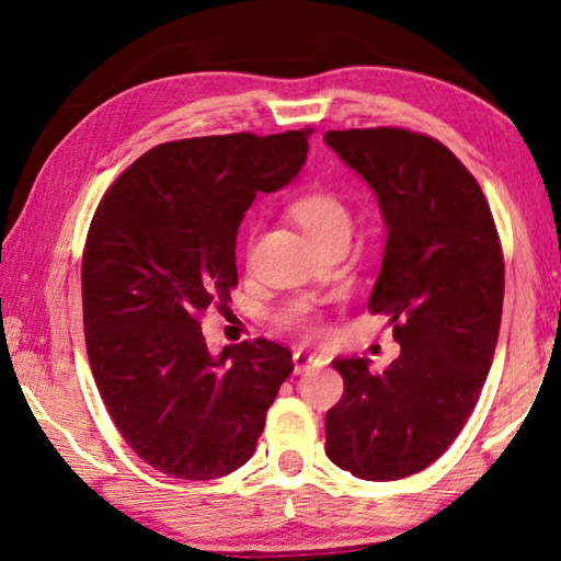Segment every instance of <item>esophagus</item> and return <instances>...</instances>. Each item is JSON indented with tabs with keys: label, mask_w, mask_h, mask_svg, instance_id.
I'll return each instance as SVG.
<instances>
[{
	"label": "esophagus",
	"mask_w": 561,
	"mask_h": 561,
	"mask_svg": "<svg viewBox=\"0 0 561 561\" xmlns=\"http://www.w3.org/2000/svg\"><path fill=\"white\" fill-rule=\"evenodd\" d=\"M321 364H324V358L314 354V351H307V348L294 351V371H297V374L309 371L311 366H321Z\"/></svg>",
	"instance_id": "1"
}]
</instances>
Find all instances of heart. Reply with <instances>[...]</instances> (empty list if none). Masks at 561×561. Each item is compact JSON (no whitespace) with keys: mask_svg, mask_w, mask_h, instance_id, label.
I'll return each mask as SVG.
<instances>
[{"mask_svg":"<svg viewBox=\"0 0 561 561\" xmlns=\"http://www.w3.org/2000/svg\"><path fill=\"white\" fill-rule=\"evenodd\" d=\"M291 215L294 220L301 225V230L317 244L339 232L351 230L348 207L341 203L336 195L327 193V190H314V193H304L301 197H297V201L291 203ZM297 324L311 329V319L307 311H301L297 317Z\"/></svg>","mask_w":561,"mask_h":561,"instance_id":"heart-1","label":"heart"}]
</instances>
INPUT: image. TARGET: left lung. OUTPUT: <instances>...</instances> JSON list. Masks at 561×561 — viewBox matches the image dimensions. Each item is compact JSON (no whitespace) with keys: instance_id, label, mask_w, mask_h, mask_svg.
I'll return each mask as SVG.
<instances>
[{"instance_id":"obj_1","label":"left lung","mask_w":561,"mask_h":561,"mask_svg":"<svg viewBox=\"0 0 561 561\" xmlns=\"http://www.w3.org/2000/svg\"><path fill=\"white\" fill-rule=\"evenodd\" d=\"M366 180L388 230L368 311L388 314L398 356L336 358L344 396L327 413L329 460L360 480H401L448 450L495 356L505 260L478 180L440 140L405 128L329 130Z\"/></svg>"}]
</instances>
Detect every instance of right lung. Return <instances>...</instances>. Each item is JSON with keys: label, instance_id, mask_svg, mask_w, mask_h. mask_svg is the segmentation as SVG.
<instances>
[{"label": "right lung", "instance_id": "obj_1", "mask_svg": "<svg viewBox=\"0 0 561 561\" xmlns=\"http://www.w3.org/2000/svg\"><path fill=\"white\" fill-rule=\"evenodd\" d=\"M311 128L160 144L108 187L81 262L83 334L99 393L138 458L215 480L252 458L291 351L267 339L207 351L201 319L237 287V230L257 193L289 183Z\"/></svg>", "mask_w": 561, "mask_h": 561}]
</instances>
